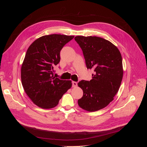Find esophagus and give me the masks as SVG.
Here are the masks:
<instances>
[{
    "mask_svg": "<svg viewBox=\"0 0 147 147\" xmlns=\"http://www.w3.org/2000/svg\"><path fill=\"white\" fill-rule=\"evenodd\" d=\"M72 86L73 87H76L77 86V83L75 82H72Z\"/></svg>",
    "mask_w": 147,
    "mask_h": 147,
    "instance_id": "esophagus-1",
    "label": "esophagus"
}]
</instances>
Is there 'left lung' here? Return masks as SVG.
Segmentation results:
<instances>
[{
	"label": "left lung",
	"mask_w": 147,
	"mask_h": 147,
	"mask_svg": "<svg viewBox=\"0 0 147 147\" xmlns=\"http://www.w3.org/2000/svg\"><path fill=\"white\" fill-rule=\"evenodd\" d=\"M75 40L82 48L87 69L94 71L90 81L78 82L83 95L78 104L84 110L95 112L107 106L119 90L123 75L121 55L103 38L77 36Z\"/></svg>",
	"instance_id": "8db88e82"
}]
</instances>
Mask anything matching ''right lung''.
<instances>
[{
	"label": "right lung",
	"mask_w": 147,
	"mask_h": 147,
	"mask_svg": "<svg viewBox=\"0 0 147 147\" xmlns=\"http://www.w3.org/2000/svg\"><path fill=\"white\" fill-rule=\"evenodd\" d=\"M74 37L61 34L44 35L28 49L21 66V82L26 94L39 107H55L72 86L70 80L54 76L53 67L59 63L62 48Z\"/></svg>",
	"instance_id": "right-lung-1"
}]
</instances>
